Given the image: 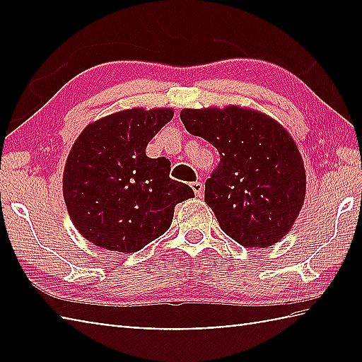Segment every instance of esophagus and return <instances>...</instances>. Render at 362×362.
Masks as SVG:
<instances>
[{
    "label": "esophagus",
    "mask_w": 362,
    "mask_h": 362,
    "mask_svg": "<svg viewBox=\"0 0 362 362\" xmlns=\"http://www.w3.org/2000/svg\"><path fill=\"white\" fill-rule=\"evenodd\" d=\"M189 187L193 188V192H194L196 196L203 194V183H201V182H192V183H189Z\"/></svg>",
    "instance_id": "esophagus-1"
}]
</instances>
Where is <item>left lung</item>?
<instances>
[{
  "mask_svg": "<svg viewBox=\"0 0 362 362\" xmlns=\"http://www.w3.org/2000/svg\"><path fill=\"white\" fill-rule=\"evenodd\" d=\"M180 119L189 134L218 150L204 203L220 228L246 247L283 240L302 209L306 188L302 156L284 127L240 107L187 108Z\"/></svg>",
  "mask_w": 362,
  "mask_h": 362,
  "instance_id": "left-lung-1",
  "label": "left lung"
}]
</instances>
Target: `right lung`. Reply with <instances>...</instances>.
<instances>
[{"mask_svg": "<svg viewBox=\"0 0 362 362\" xmlns=\"http://www.w3.org/2000/svg\"><path fill=\"white\" fill-rule=\"evenodd\" d=\"M170 108H132L89 124L71 146L64 198L76 230L95 246L137 252L166 233L193 189L169 177L170 161L146 145L173 119Z\"/></svg>", "mask_w": 362, "mask_h": 362, "instance_id": "right-lung-1", "label": "right lung"}]
</instances>
